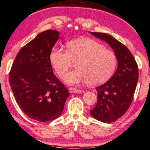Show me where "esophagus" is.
<instances>
[{"instance_id":"34e87169","label":"esophagus","mask_w":150,"mask_h":150,"mask_svg":"<svg viewBox=\"0 0 150 150\" xmlns=\"http://www.w3.org/2000/svg\"><path fill=\"white\" fill-rule=\"evenodd\" d=\"M69 91L70 93H80L82 92V91H81V90L74 88H69Z\"/></svg>"}]
</instances>
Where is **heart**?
I'll list each match as a JSON object with an SVG mask.
<instances>
[{
  "mask_svg": "<svg viewBox=\"0 0 150 150\" xmlns=\"http://www.w3.org/2000/svg\"><path fill=\"white\" fill-rule=\"evenodd\" d=\"M50 62L59 77L75 62L76 69L64 76V81L70 85L87 82L97 86L107 81L115 71L117 59L112 50L88 38L72 40L67 43V52L54 47L49 55Z\"/></svg>",
  "mask_w": 150,
  "mask_h": 150,
  "instance_id": "1",
  "label": "heart"
}]
</instances>
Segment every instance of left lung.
Wrapping results in <instances>:
<instances>
[{"instance_id": "left-lung-1", "label": "left lung", "mask_w": 150, "mask_h": 150, "mask_svg": "<svg viewBox=\"0 0 150 150\" xmlns=\"http://www.w3.org/2000/svg\"><path fill=\"white\" fill-rule=\"evenodd\" d=\"M91 33L105 40L113 49L118 67L110 80L96 88L98 101L90 112L97 120L114 122L126 113L133 101L138 79V64L130 50L113 36L104 33Z\"/></svg>"}]
</instances>
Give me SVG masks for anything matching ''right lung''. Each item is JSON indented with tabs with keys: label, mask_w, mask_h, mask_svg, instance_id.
<instances>
[{
	"label": "right lung",
	"mask_w": 150,
	"mask_h": 150,
	"mask_svg": "<svg viewBox=\"0 0 150 150\" xmlns=\"http://www.w3.org/2000/svg\"><path fill=\"white\" fill-rule=\"evenodd\" d=\"M59 32L46 30L22 47L9 76L10 85L19 107L27 117L40 122L57 119L69 96L54 76L49 59Z\"/></svg>",
	"instance_id": "right-lung-1"
}]
</instances>
